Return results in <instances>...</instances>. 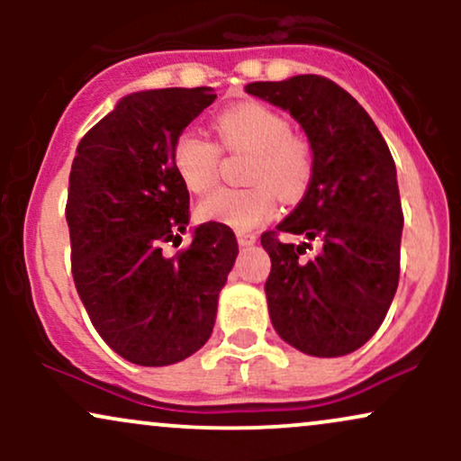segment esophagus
Masks as SVG:
<instances>
[{
  "label": "esophagus",
  "mask_w": 461,
  "mask_h": 461,
  "mask_svg": "<svg viewBox=\"0 0 461 461\" xmlns=\"http://www.w3.org/2000/svg\"><path fill=\"white\" fill-rule=\"evenodd\" d=\"M256 242H258L256 234H245V231H240V234H238V245L240 247H251V245H256Z\"/></svg>",
  "instance_id": "obj_1"
}]
</instances>
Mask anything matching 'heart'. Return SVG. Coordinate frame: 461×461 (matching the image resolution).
I'll return each instance as SVG.
<instances>
[{"label":"heart","mask_w":461,"mask_h":461,"mask_svg":"<svg viewBox=\"0 0 461 461\" xmlns=\"http://www.w3.org/2000/svg\"><path fill=\"white\" fill-rule=\"evenodd\" d=\"M221 142L230 151H251L249 188H221L197 205L201 221L251 230L271 216L275 193L297 201L312 179V149L301 136L290 134V123L264 104L247 102L225 108L214 121ZM173 168L190 193L214 186L221 151L212 140L188 128L177 136L171 151Z\"/></svg>","instance_id":"heart-1"}]
</instances>
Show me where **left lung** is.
<instances>
[{"label":"left lung","instance_id":"obj_1","mask_svg":"<svg viewBox=\"0 0 461 461\" xmlns=\"http://www.w3.org/2000/svg\"><path fill=\"white\" fill-rule=\"evenodd\" d=\"M245 91L290 113L312 149L303 199L277 231L262 234L271 322L308 356H347L379 330L399 285L403 210L394 160L366 110L331 79L294 76ZM279 230L304 242L282 243ZM308 240L321 251L305 261Z\"/></svg>","mask_w":461,"mask_h":461}]
</instances>
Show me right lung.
Instances as JSON below:
<instances>
[{"instance_id":"right-lung-1","label":"right lung","mask_w":461,"mask_h":461,"mask_svg":"<svg viewBox=\"0 0 461 461\" xmlns=\"http://www.w3.org/2000/svg\"><path fill=\"white\" fill-rule=\"evenodd\" d=\"M214 88H156L116 102L79 140L68 176L67 223L79 299L105 345L139 366L182 362L208 342L219 293L238 256L223 223L182 242L190 194L173 142L214 102Z\"/></svg>"}]
</instances>
